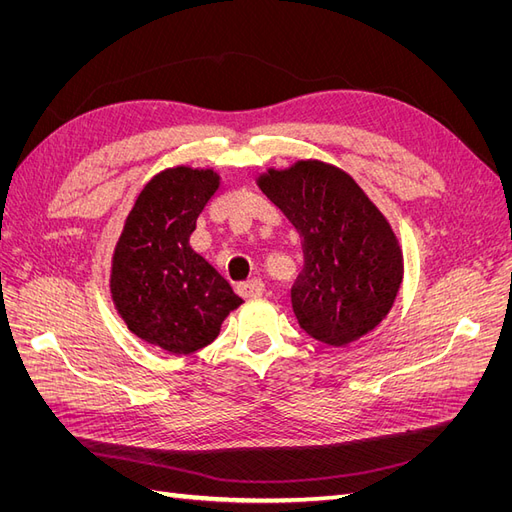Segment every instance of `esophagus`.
Returning <instances> with one entry per match:
<instances>
[{
  "label": "esophagus",
  "mask_w": 512,
  "mask_h": 512,
  "mask_svg": "<svg viewBox=\"0 0 512 512\" xmlns=\"http://www.w3.org/2000/svg\"><path fill=\"white\" fill-rule=\"evenodd\" d=\"M239 292H241V297H245V299H258V297H262V292H265V284H262L260 280L243 282L239 286Z\"/></svg>",
  "instance_id": "obj_1"
}]
</instances>
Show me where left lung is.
I'll use <instances>...</instances> for the list:
<instances>
[{"label": "left lung", "instance_id": "8db88e82", "mask_svg": "<svg viewBox=\"0 0 512 512\" xmlns=\"http://www.w3.org/2000/svg\"><path fill=\"white\" fill-rule=\"evenodd\" d=\"M258 188L297 228L303 271L290 290L299 327L329 346H348L391 312L404 256L391 224L342 168L299 160L269 168Z\"/></svg>", "mask_w": 512, "mask_h": 512}]
</instances>
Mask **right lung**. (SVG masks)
Returning <instances> with one entry per match:
<instances>
[{
	"instance_id": "right-lung-1",
	"label": "right lung",
	"mask_w": 512,
	"mask_h": 512,
	"mask_svg": "<svg viewBox=\"0 0 512 512\" xmlns=\"http://www.w3.org/2000/svg\"><path fill=\"white\" fill-rule=\"evenodd\" d=\"M218 188L211 168L162 170L138 194L115 245L111 294L119 316L136 337L170 354L209 346L243 303L190 247L198 215Z\"/></svg>"
}]
</instances>
